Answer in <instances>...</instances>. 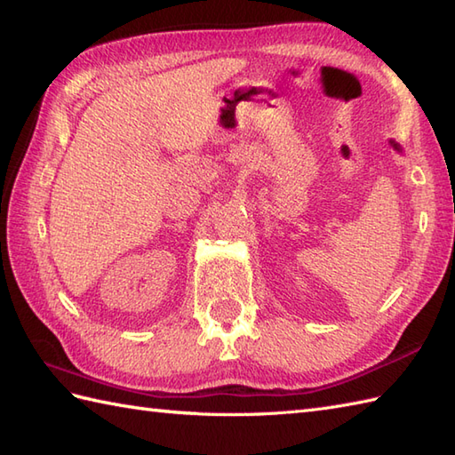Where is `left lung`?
<instances>
[{
    "instance_id": "obj_1",
    "label": "left lung",
    "mask_w": 455,
    "mask_h": 455,
    "mask_svg": "<svg viewBox=\"0 0 455 455\" xmlns=\"http://www.w3.org/2000/svg\"><path fill=\"white\" fill-rule=\"evenodd\" d=\"M393 147H395V148H397V144H395V142H393Z\"/></svg>"
}]
</instances>
